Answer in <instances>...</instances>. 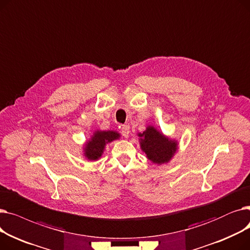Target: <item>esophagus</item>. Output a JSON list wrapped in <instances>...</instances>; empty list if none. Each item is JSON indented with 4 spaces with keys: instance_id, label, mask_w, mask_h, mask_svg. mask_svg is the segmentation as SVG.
<instances>
[{
    "instance_id": "esophagus-1",
    "label": "esophagus",
    "mask_w": 250,
    "mask_h": 250,
    "mask_svg": "<svg viewBox=\"0 0 250 250\" xmlns=\"http://www.w3.org/2000/svg\"><path fill=\"white\" fill-rule=\"evenodd\" d=\"M121 132H122V135L125 138H128V136H129V125H123L122 128H121Z\"/></svg>"
}]
</instances>
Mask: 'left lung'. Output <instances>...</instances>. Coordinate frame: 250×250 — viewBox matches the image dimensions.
Listing matches in <instances>:
<instances>
[{"instance_id":"1","label":"left lung","mask_w":250,"mask_h":250,"mask_svg":"<svg viewBox=\"0 0 250 250\" xmlns=\"http://www.w3.org/2000/svg\"><path fill=\"white\" fill-rule=\"evenodd\" d=\"M141 137L140 145L148 159L157 164L169 162L177 150V142L166 138L154 126H148Z\"/></svg>"}]
</instances>
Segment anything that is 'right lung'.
Wrapping results in <instances>:
<instances>
[{
  "mask_svg": "<svg viewBox=\"0 0 250 250\" xmlns=\"http://www.w3.org/2000/svg\"><path fill=\"white\" fill-rule=\"evenodd\" d=\"M120 138V134L116 132H112V130H107V132H101V130H97L92 136L91 140L87 142L84 148V154L88 160H97L99 159L103 151L104 147L107 143L112 142L113 140H116Z\"/></svg>",
  "mask_w": 250,
  "mask_h": 250,
  "instance_id": "1",
  "label": "right lung"
}]
</instances>
